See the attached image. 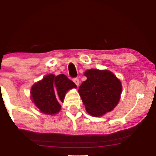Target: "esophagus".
<instances>
[{"instance_id":"34e87169","label":"esophagus","mask_w":156,"mask_h":156,"mask_svg":"<svg viewBox=\"0 0 156 156\" xmlns=\"http://www.w3.org/2000/svg\"><path fill=\"white\" fill-rule=\"evenodd\" d=\"M73 81H74V83H76L77 86L79 85V80H78V78H74V79H73Z\"/></svg>"}]
</instances>
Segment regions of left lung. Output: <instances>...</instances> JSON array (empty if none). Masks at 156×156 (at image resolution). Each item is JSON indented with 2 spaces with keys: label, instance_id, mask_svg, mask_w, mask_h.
Here are the masks:
<instances>
[{
  "label": "left lung",
  "instance_id": "8db88e82",
  "mask_svg": "<svg viewBox=\"0 0 156 156\" xmlns=\"http://www.w3.org/2000/svg\"><path fill=\"white\" fill-rule=\"evenodd\" d=\"M87 80L78 89L86 111L92 117H101L117 106L120 100V80L107 69H91L84 73Z\"/></svg>",
  "mask_w": 156,
  "mask_h": 156
}]
</instances>
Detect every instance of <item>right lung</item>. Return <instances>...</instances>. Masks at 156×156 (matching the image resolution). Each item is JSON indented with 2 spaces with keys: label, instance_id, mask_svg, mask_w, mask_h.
I'll list each match as a JSON object with an SVG mask.
<instances>
[{
  "label": "right lung",
  "instance_id": "1",
  "mask_svg": "<svg viewBox=\"0 0 156 156\" xmlns=\"http://www.w3.org/2000/svg\"><path fill=\"white\" fill-rule=\"evenodd\" d=\"M77 86L65 75H47L31 87V99L42 113L54 115L60 112L61 102L69 89Z\"/></svg>",
  "mask_w": 156,
  "mask_h": 156
}]
</instances>
